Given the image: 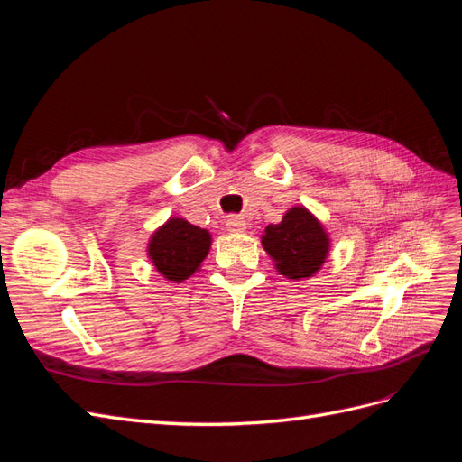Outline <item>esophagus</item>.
<instances>
[{"label":"esophagus","mask_w":462,"mask_h":462,"mask_svg":"<svg viewBox=\"0 0 462 462\" xmlns=\"http://www.w3.org/2000/svg\"><path fill=\"white\" fill-rule=\"evenodd\" d=\"M226 227H227L229 233H243L245 227H246V223L239 216H229L227 221H226Z\"/></svg>","instance_id":"34e87169"}]
</instances>
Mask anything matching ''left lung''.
Wrapping results in <instances>:
<instances>
[{"label": "left lung", "instance_id": "obj_1", "mask_svg": "<svg viewBox=\"0 0 462 462\" xmlns=\"http://www.w3.org/2000/svg\"><path fill=\"white\" fill-rule=\"evenodd\" d=\"M262 246L279 275L300 282L321 270L329 256L331 239L324 223L309 208L292 206L282 221L263 229Z\"/></svg>", "mask_w": 462, "mask_h": 462}]
</instances>
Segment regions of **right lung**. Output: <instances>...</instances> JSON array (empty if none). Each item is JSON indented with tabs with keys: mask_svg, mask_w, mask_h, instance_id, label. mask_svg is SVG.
I'll list each match as a JSON object with an SVG mask.
<instances>
[{
	"mask_svg": "<svg viewBox=\"0 0 462 462\" xmlns=\"http://www.w3.org/2000/svg\"><path fill=\"white\" fill-rule=\"evenodd\" d=\"M209 248L212 235L208 229L192 226L185 217H170L150 235L146 256L167 282L183 283L200 270Z\"/></svg>",
	"mask_w": 462,
	"mask_h": 462,
	"instance_id": "right-lung-1",
	"label": "right lung"
}]
</instances>
